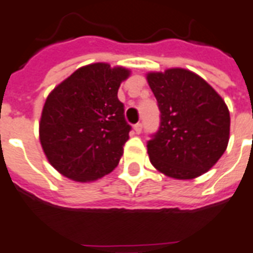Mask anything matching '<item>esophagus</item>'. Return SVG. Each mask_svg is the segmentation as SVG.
Returning <instances> with one entry per match:
<instances>
[{
	"label": "esophagus",
	"instance_id": "1",
	"mask_svg": "<svg viewBox=\"0 0 253 253\" xmlns=\"http://www.w3.org/2000/svg\"><path fill=\"white\" fill-rule=\"evenodd\" d=\"M134 132H136L137 134H139V133L142 132V124H141V123H137V124L134 125Z\"/></svg>",
	"mask_w": 253,
	"mask_h": 253
}]
</instances>
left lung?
I'll return each mask as SVG.
<instances>
[{"mask_svg":"<svg viewBox=\"0 0 253 253\" xmlns=\"http://www.w3.org/2000/svg\"><path fill=\"white\" fill-rule=\"evenodd\" d=\"M147 82L161 111L158 132L147 142L151 165L183 180L208 172L229 143L225 100L207 81L181 68L149 73Z\"/></svg>","mask_w":253,"mask_h":253,"instance_id":"8db88e82","label":"left lung"}]
</instances>
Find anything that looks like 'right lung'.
I'll return each instance as SVG.
<instances>
[{"label":"right lung","instance_id":"1","mask_svg":"<svg viewBox=\"0 0 253 253\" xmlns=\"http://www.w3.org/2000/svg\"><path fill=\"white\" fill-rule=\"evenodd\" d=\"M128 69L96 62L53 88L43 107L40 143L50 165L74 181H94L119 165L130 125L117 98Z\"/></svg>","mask_w":253,"mask_h":253}]
</instances>
